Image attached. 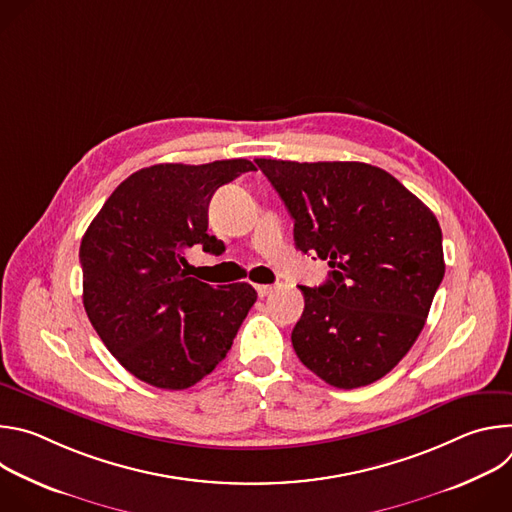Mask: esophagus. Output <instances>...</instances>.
<instances>
[{"label": "esophagus", "instance_id": "obj_1", "mask_svg": "<svg viewBox=\"0 0 512 512\" xmlns=\"http://www.w3.org/2000/svg\"><path fill=\"white\" fill-rule=\"evenodd\" d=\"M255 289H257V294H259V298H265V296H269L271 291L275 289V285H255Z\"/></svg>", "mask_w": 512, "mask_h": 512}]
</instances>
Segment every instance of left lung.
Here are the masks:
<instances>
[{
  "mask_svg": "<svg viewBox=\"0 0 512 512\" xmlns=\"http://www.w3.org/2000/svg\"><path fill=\"white\" fill-rule=\"evenodd\" d=\"M294 218L302 253L328 261L291 344L338 389L393 371L425 326L446 271L435 214L389 172L362 162L255 160Z\"/></svg>",
  "mask_w": 512,
  "mask_h": 512,
  "instance_id": "left-lung-1",
  "label": "left lung"
}]
</instances>
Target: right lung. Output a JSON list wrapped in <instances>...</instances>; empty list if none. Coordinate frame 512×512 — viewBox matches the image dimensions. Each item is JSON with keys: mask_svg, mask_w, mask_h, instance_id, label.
Wrapping results in <instances>:
<instances>
[{"mask_svg": "<svg viewBox=\"0 0 512 512\" xmlns=\"http://www.w3.org/2000/svg\"><path fill=\"white\" fill-rule=\"evenodd\" d=\"M249 160L158 164L123 180L81 243L85 312L133 377L180 391L210 375L257 300L249 283L212 287L188 273L186 251L221 255L208 204Z\"/></svg>", "mask_w": 512, "mask_h": 512, "instance_id": "obj_1", "label": "right lung"}]
</instances>
